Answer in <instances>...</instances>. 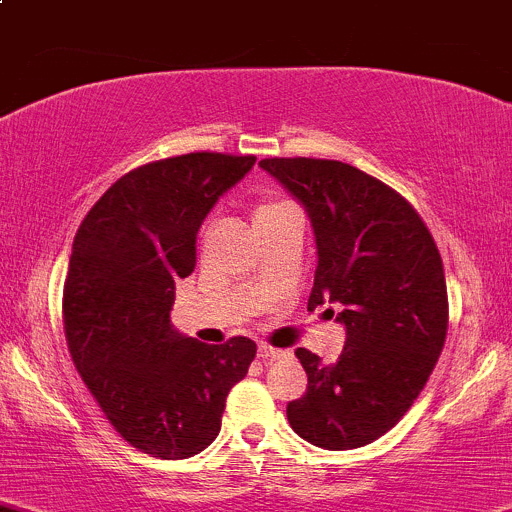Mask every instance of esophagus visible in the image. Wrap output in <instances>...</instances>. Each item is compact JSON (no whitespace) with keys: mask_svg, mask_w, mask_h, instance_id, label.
I'll list each match as a JSON object with an SVG mask.
<instances>
[{"mask_svg":"<svg viewBox=\"0 0 512 512\" xmlns=\"http://www.w3.org/2000/svg\"><path fill=\"white\" fill-rule=\"evenodd\" d=\"M258 357H261V360H281V357H286V352L261 342V345H258Z\"/></svg>","mask_w":512,"mask_h":512,"instance_id":"34e87169","label":"esophagus"}]
</instances>
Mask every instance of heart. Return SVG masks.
Here are the masks:
<instances>
[{"label":"heart","mask_w":512,"mask_h":512,"mask_svg":"<svg viewBox=\"0 0 512 512\" xmlns=\"http://www.w3.org/2000/svg\"><path fill=\"white\" fill-rule=\"evenodd\" d=\"M291 207L293 204L283 202V199H261L254 209V224L256 221H266V219L276 217V214L286 212V209H291Z\"/></svg>","instance_id":"heart-1"}]
</instances>
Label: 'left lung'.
<instances>
[{
	"mask_svg": "<svg viewBox=\"0 0 512 512\" xmlns=\"http://www.w3.org/2000/svg\"><path fill=\"white\" fill-rule=\"evenodd\" d=\"M276 177L308 212L318 249L308 310L345 325V350L323 365L295 357L308 389L288 404L293 431L328 451L360 449L387 434L434 372L449 330L444 263L402 194L357 167L313 157H271Z\"/></svg>",
	"mask_w": 512,
	"mask_h": 512,
	"instance_id": "8db88e82",
	"label": "left lung"
}]
</instances>
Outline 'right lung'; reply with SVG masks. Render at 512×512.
Wrapping results in <instances>:
<instances>
[{"instance_id":"obj_1","label":"right lung","mask_w":512,"mask_h":512,"mask_svg":"<svg viewBox=\"0 0 512 512\" xmlns=\"http://www.w3.org/2000/svg\"><path fill=\"white\" fill-rule=\"evenodd\" d=\"M254 155L189 152L120 177L73 239L63 330L78 374L113 429L157 458L204 451L256 342L204 345L170 323L175 283L197 263V231Z\"/></svg>"}]
</instances>
